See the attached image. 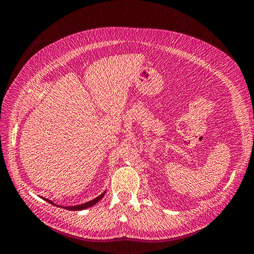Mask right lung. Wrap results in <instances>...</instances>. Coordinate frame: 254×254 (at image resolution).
I'll return each instance as SVG.
<instances>
[{
	"label": "right lung",
	"mask_w": 254,
	"mask_h": 254,
	"mask_svg": "<svg viewBox=\"0 0 254 254\" xmlns=\"http://www.w3.org/2000/svg\"><path fill=\"white\" fill-rule=\"evenodd\" d=\"M106 193V191H105ZM105 193H103L102 195H99L98 197H96L95 199H93V200H91V201H88V202H86V203H82V204H78V205H74V206H64V209H66V210H70V211H80V210H84V209H88V207H90V206H93L95 203H97L99 200H101V199L104 197V195H105ZM44 199V198H43ZM45 201H48L49 203H51V204H54L51 200H48V199H44ZM64 207V206H63Z\"/></svg>",
	"instance_id": "add662e5"
}]
</instances>
